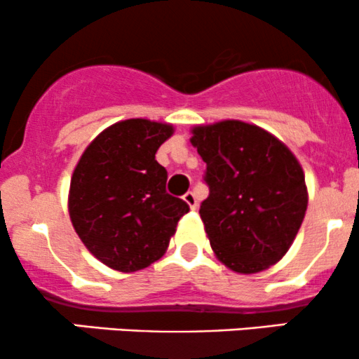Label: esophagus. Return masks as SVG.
Wrapping results in <instances>:
<instances>
[{
  "instance_id": "1",
  "label": "esophagus",
  "mask_w": 359,
  "mask_h": 359,
  "mask_svg": "<svg viewBox=\"0 0 359 359\" xmlns=\"http://www.w3.org/2000/svg\"><path fill=\"white\" fill-rule=\"evenodd\" d=\"M184 201H185V204H187L189 208L192 209V211H194V209H197V199H196V194H194V192L185 194Z\"/></svg>"
}]
</instances>
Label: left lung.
<instances>
[{
  "instance_id": "obj_1",
  "label": "left lung",
  "mask_w": 359,
  "mask_h": 359,
  "mask_svg": "<svg viewBox=\"0 0 359 359\" xmlns=\"http://www.w3.org/2000/svg\"><path fill=\"white\" fill-rule=\"evenodd\" d=\"M208 163L201 204L211 248L236 273H258L285 257L307 211L302 165L282 140L240 119L191 128Z\"/></svg>"
}]
</instances>
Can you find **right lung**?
Segmentation results:
<instances>
[{"mask_svg": "<svg viewBox=\"0 0 359 359\" xmlns=\"http://www.w3.org/2000/svg\"><path fill=\"white\" fill-rule=\"evenodd\" d=\"M170 123L131 118L102 130L72 172L69 216L81 241L109 269L131 273L163 257L189 205L165 191L155 160Z\"/></svg>", "mask_w": 359, "mask_h": 359, "instance_id": "1", "label": "right lung"}]
</instances>
